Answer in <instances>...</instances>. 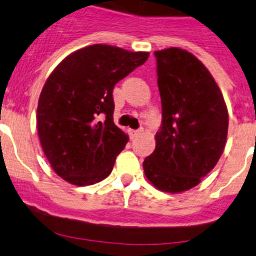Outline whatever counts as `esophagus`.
<instances>
[{
  "label": "esophagus",
  "mask_w": 256,
  "mask_h": 256,
  "mask_svg": "<svg viewBox=\"0 0 256 256\" xmlns=\"http://www.w3.org/2000/svg\"><path fill=\"white\" fill-rule=\"evenodd\" d=\"M141 133H142V130H130V137L134 138V137H137V136L141 134Z\"/></svg>",
  "instance_id": "obj_1"
}]
</instances>
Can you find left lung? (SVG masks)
<instances>
[{"label": "left lung", "mask_w": 256, "mask_h": 256, "mask_svg": "<svg viewBox=\"0 0 256 256\" xmlns=\"http://www.w3.org/2000/svg\"><path fill=\"white\" fill-rule=\"evenodd\" d=\"M154 55L162 126L144 170L154 186L176 194L195 187L216 166L227 141L228 112L218 84L198 58L176 47Z\"/></svg>", "instance_id": "obj_1"}]
</instances>
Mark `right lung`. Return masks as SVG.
<instances>
[{"instance_id": "1", "label": "right lung", "mask_w": 256, "mask_h": 256, "mask_svg": "<svg viewBox=\"0 0 256 256\" xmlns=\"http://www.w3.org/2000/svg\"><path fill=\"white\" fill-rule=\"evenodd\" d=\"M148 52L94 44L61 61L40 92L37 126L54 170L76 186L112 173L128 136L114 123L112 91L148 60Z\"/></svg>"}]
</instances>
